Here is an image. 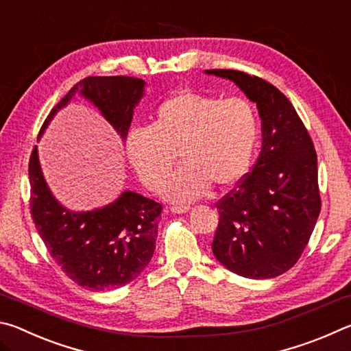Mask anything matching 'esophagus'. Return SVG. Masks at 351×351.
Here are the masks:
<instances>
[{"label": "esophagus", "instance_id": "obj_1", "mask_svg": "<svg viewBox=\"0 0 351 351\" xmlns=\"http://www.w3.org/2000/svg\"><path fill=\"white\" fill-rule=\"evenodd\" d=\"M170 210L173 213H187L190 210V206H171Z\"/></svg>", "mask_w": 351, "mask_h": 351}]
</instances>
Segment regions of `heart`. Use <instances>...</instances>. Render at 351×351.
<instances>
[{"mask_svg": "<svg viewBox=\"0 0 351 351\" xmlns=\"http://www.w3.org/2000/svg\"><path fill=\"white\" fill-rule=\"evenodd\" d=\"M257 116L245 99L180 91L164 100L152 127H136L125 139L128 161L145 187L159 190L176 154L183 167L164 187L173 203L203 197L210 184L229 189L251 167L257 144Z\"/></svg>", "mask_w": 351, "mask_h": 351, "instance_id": "heart-1", "label": "heart"}]
</instances>
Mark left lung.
<instances>
[{
	"instance_id": "obj_1",
	"label": "left lung",
	"mask_w": 351,
	"mask_h": 351,
	"mask_svg": "<svg viewBox=\"0 0 351 351\" xmlns=\"http://www.w3.org/2000/svg\"><path fill=\"white\" fill-rule=\"evenodd\" d=\"M204 73L234 82L261 119L257 162L217 206L212 252L241 277L274 278L297 263L317 221L316 150L294 106L274 85L234 69Z\"/></svg>"
}]
</instances>
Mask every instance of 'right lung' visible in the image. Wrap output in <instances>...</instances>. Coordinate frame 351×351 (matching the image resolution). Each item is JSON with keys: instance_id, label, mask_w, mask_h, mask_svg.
Segmentation results:
<instances>
[{"instance_id": "add662e5", "label": "right lung", "mask_w": 351, "mask_h": 351, "mask_svg": "<svg viewBox=\"0 0 351 351\" xmlns=\"http://www.w3.org/2000/svg\"><path fill=\"white\" fill-rule=\"evenodd\" d=\"M144 94L145 82L134 77H86L52 108L40 136L57 112L79 96L96 106L125 141L134 108ZM29 181L35 228L56 263L77 285L91 291L121 288L150 263L161 204L125 190L99 209L71 210L47 186L37 147L29 161Z\"/></svg>"}]
</instances>
